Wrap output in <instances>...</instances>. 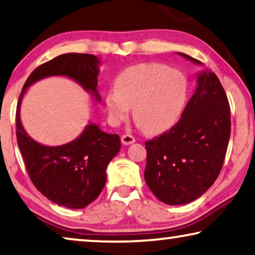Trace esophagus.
Here are the masks:
<instances>
[{"instance_id":"1","label":"esophagus","mask_w":255,"mask_h":255,"mask_svg":"<svg viewBox=\"0 0 255 255\" xmlns=\"http://www.w3.org/2000/svg\"><path fill=\"white\" fill-rule=\"evenodd\" d=\"M135 137L130 134H125L121 136V142H123V144H125V145H129V144H132L135 142Z\"/></svg>"}]
</instances>
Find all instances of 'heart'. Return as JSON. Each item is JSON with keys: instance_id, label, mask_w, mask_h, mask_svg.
I'll use <instances>...</instances> for the list:
<instances>
[{"instance_id": "heart-1", "label": "heart", "mask_w": 255, "mask_h": 255, "mask_svg": "<svg viewBox=\"0 0 255 255\" xmlns=\"http://www.w3.org/2000/svg\"><path fill=\"white\" fill-rule=\"evenodd\" d=\"M189 82L176 68L159 63H142L120 72L115 90L106 94L105 104L115 124L127 120L132 106L135 123L157 134L172 128L188 102Z\"/></svg>"}]
</instances>
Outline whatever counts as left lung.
<instances>
[{
  "mask_svg": "<svg viewBox=\"0 0 255 255\" xmlns=\"http://www.w3.org/2000/svg\"><path fill=\"white\" fill-rule=\"evenodd\" d=\"M180 55L201 64L188 55ZM230 131L226 91L215 73L203 72L181 119L145 142L144 178L147 187L167 205H183L198 198L221 172Z\"/></svg>",
  "mask_w": 255,
  "mask_h": 255,
  "instance_id": "left-lung-1",
  "label": "left lung"
}]
</instances>
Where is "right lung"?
Instances as JSON below:
<instances>
[{
	"instance_id": "1",
	"label": "right lung",
	"mask_w": 255,
	"mask_h": 255,
	"mask_svg": "<svg viewBox=\"0 0 255 255\" xmlns=\"http://www.w3.org/2000/svg\"><path fill=\"white\" fill-rule=\"evenodd\" d=\"M98 59L89 54H65L37 66L26 80L16 113V135L19 149L34 187L59 206L83 208L97 198L106 181V167L120 151L119 135L106 134L96 125H89L73 142L60 146H45L26 134L19 110L26 89L37 80L65 75L97 93Z\"/></svg>"
}]
</instances>
